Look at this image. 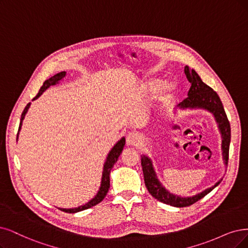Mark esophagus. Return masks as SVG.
Returning <instances> with one entry per match:
<instances>
[{"instance_id":"34e87169","label":"esophagus","mask_w":248,"mask_h":248,"mask_svg":"<svg viewBox=\"0 0 248 248\" xmlns=\"http://www.w3.org/2000/svg\"><path fill=\"white\" fill-rule=\"evenodd\" d=\"M141 142V137L139 134L137 133H130L126 136V144L130 146H138Z\"/></svg>"}]
</instances>
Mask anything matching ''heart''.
Instances as JSON below:
<instances>
[{
	"mask_svg": "<svg viewBox=\"0 0 248 248\" xmlns=\"http://www.w3.org/2000/svg\"><path fill=\"white\" fill-rule=\"evenodd\" d=\"M160 85H161L160 79L152 78V79H149L147 82H146L145 90H146V92H147V93L152 94V93H155V92H156L159 89ZM176 93H177L176 86L171 84V82H169V84H167L166 86L162 88V90L160 92V95H159L160 102H162V103L170 102V101L172 100L173 97L176 96Z\"/></svg>",
	"mask_w": 248,
	"mask_h": 248,
	"instance_id": "heart-1",
	"label": "heart"
}]
</instances>
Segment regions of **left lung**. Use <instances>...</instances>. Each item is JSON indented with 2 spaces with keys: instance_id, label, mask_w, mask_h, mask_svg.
Returning a JSON list of instances; mask_svg holds the SVG:
<instances>
[{
  "instance_id": "left-lung-1",
  "label": "left lung",
  "mask_w": 248,
  "mask_h": 248,
  "mask_svg": "<svg viewBox=\"0 0 248 248\" xmlns=\"http://www.w3.org/2000/svg\"><path fill=\"white\" fill-rule=\"evenodd\" d=\"M184 71L191 84V87L188 92V97L184 101H182L178 105V108L181 110L203 109L205 111L213 114L217 124L218 131L221 133L223 160L225 166L227 167L229 159V147H230L231 142V126L226 115L222 101L212 88L204 84L194 69H189L188 66H185ZM141 164L144 173L145 185L147 187L149 193L155 199L159 200L160 202L175 207H185L195 203L196 201L208 194L210 191H213L223 180H218L214 186L203 190L198 194L183 197L170 193L169 190L166 189V187L162 186L157 178L156 172H155L152 160L148 156L142 155Z\"/></svg>"
}]
</instances>
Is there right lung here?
I'll return each mask as SVG.
<instances>
[{"label":"right lung","mask_w":248,"mask_h":248,"mask_svg":"<svg viewBox=\"0 0 248 248\" xmlns=\"http://www.w3.org/2000/svg\"><path fill=\"white\" fill-rule=\"evenodd\" d=\"M66 76V72L65 71H61L59 73H57V75H55L54 77L48 78L47 80H45V82L43 84L42 88L40 89L38 95H36L33 99H38L44 92L47 90L48 88H50L51 86H55L59 84V82L65 78ZM31 106V103L27 104L23 110V112L21 114V118H20V124H19V129H18V133H17V140H18V136H19V132L21 130V126H22V122L23 119L25 117V114L27 113V111H29V108ZM124 144H125V138L124 137H123V138L117 141V143L113 146L112 149L109 151V153L107 154V157H106V160L104 162V166H103V171H102V178H101V185H100V188L97 192V194L94 196V198H92L89 202H87L86 204L84 205H80V206H78V207H75V208H59L60 210H62V212H65V213H68V214H75V213H78V212H81V210H85V209H88L92 206H94L98 203H100L101 201H102L104 199V197L106 196L107 192L109 190V187H110V171H111L113 166L115 164V162L117 161L119 155H121L122 151L124 150Z\"/></svg>","instance_id":"right-lung-1"}]
</instances>
